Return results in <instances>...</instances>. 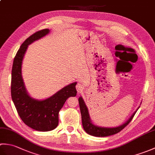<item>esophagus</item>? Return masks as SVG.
Segmentation results:
<instances>
[{"instance_id": "obj_1", "label": "esophagus", "mask_w": 155, "mask_h": 155, "mask_svg": "<svg viewBox=\"0 0 155 155\" xmlns=\"http://www.w3.org/2000/svg\"><path fill=\"white\" fill-rule=\"evenodd\" d=\"M76 88H77L78 93H81L83 91L84 88V86H83V84L78 83V84H77V86H76Z\"/></svg>"}]
</instances>
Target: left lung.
I'll use <instances>...</instances> for the list:
<instances>
[{
	"instance_id": "1",
	"label": "left lung",
	"mask_w": 155,
	"mask_h": 155,
	"mask_svg": "<svg viewBox=\"0 0 155 155\" xmlns=\"http://www.w3.org/2000/svg\"><path fill=\"white\" fill-rule=\"evenodd\" d=\"M78 103H79V107H80V110H81V113L82 123H83V127L84 130H85V132L88 133V134H90V135L98 137L110 136V135H113V134L119 133L120 130H123L124 127H126L128 124V123L132 120L134 114H135L137 110L139 109V107L137 108V110L134 112V113L132 114V116L129 118V119H128L125 123L117 127L107 128V127H98L92 123L89 114H88V108L86 106V104L84 103L83 98L81 97L78 98Z\"/></svg>"
}]
</instances>
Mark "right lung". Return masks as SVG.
I'll list each match as a JSON object with an SVG mask.
<instances>
[{"label":"right lung","instance_id":"obj_1","mask_svg":"<svg viewBox=\"0 0 155 155\" xmlns=\"http://www.w3.org/2000/svg\"><path fill=\"white\" fill-rule=\"evenodd\" d=\"M49 29L36 32L21 45L13 61L11 97L17 113L28 127L38 131H49L58 124V113L68 97L77 95V82L67 85L47 99L39 101L27 93L22 77V60L28 46L49 33Z\"/></svg>","mask_w":155,"mask_h":155}]
</instances>
